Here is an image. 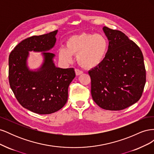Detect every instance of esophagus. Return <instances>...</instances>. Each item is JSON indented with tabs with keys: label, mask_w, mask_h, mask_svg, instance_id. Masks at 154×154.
Segmentation results:
<instances>
[{
	"label": "esophagus",
	"mask_w": 154,
	"mask_h": 154,
	"mask_svg": "<svg viewBox=\"0 0 154 154\" xmlns=\"http://www.w3.org/2000/svg\"><path fill=\"white\" fill-rule=\"evenodd\" d=\"M75 72H76V74L77 76H79V75H80V74H83V71H81V70H80V69H75Z\"/></svg>",
	"instance_id": "1"
}]
</instances>
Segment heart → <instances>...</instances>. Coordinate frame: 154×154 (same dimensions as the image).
<instances>
[{"label": "heart", "mask_w": 154, "mask_h": 154, "mask_svg": "<svg viewBox=\"0 0 154 154\" xmlns=\"http://www.w3.org/2000/svg\"><path fill=\"white\" fill-rule=\"evenodd\" d=\"M109 48V42L101 34L82 32L72 35L66 42V47L60 48L58 56L61 61L69 63L72 60V54L81 66L94 68L103 61Z\"/></svg>", "instance_id": "1"}]
</instances>
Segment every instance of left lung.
Returning a JSON list of instances; mask_svg holds the SVG:
<instances>
[{
	"mask_svg": "<svg viewBox=\"0 0 154 154\" xmlns=\"http://www.w3.org/2000/svg\"><path fill=\"white\" fill-rule=\"evenodd\" d=\"M109 40L105 58L88 71L91 95L101 108L121 110L136 103L146 83L143 55L136 43L122 31L103 27Z\"/></svg>",
	"mask_w": 154,
	"mask_h": 154,
	"instance_id": "obj_1",
	"label": "left lung"
}]
</instances>
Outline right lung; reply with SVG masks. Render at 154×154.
<instances>
[{"mask_svg": "<svg viewBox=\"0 0 154 154\" xmlns=\"http://www.w3.org/2000/svg\"><path fill=\"white\" fill-rule=\"evenodd\" d=\"M58 30L32 36L18 44L9 57V82L17 101L24 108L38 114L55 112L66 105L68 87L75 77L73 68L55 66V55L47 52L56 43ZM43 52L44 62L37 70L26 65L29 51Z\"/></svg>", "mask_w": 154, "mask_h": 154, "instance_id": "obj_1", "label": "right lung"}]
</instances>
